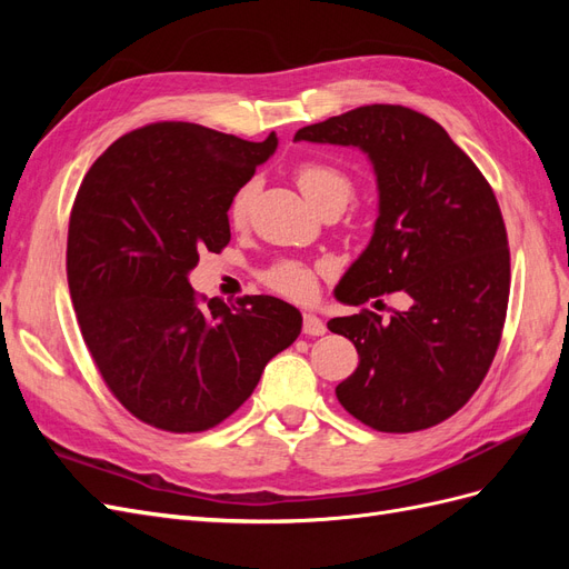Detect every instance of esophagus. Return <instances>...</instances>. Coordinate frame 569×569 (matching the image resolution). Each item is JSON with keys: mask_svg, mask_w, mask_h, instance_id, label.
Returning a JSON list of instances; mask_svg holds the SVG:
<instances>
[{"mask_svg": "<svg viewBox=\"0 0 569 569\" xmlns=\"http://www.w3.org/2000/svg\"><path fill=\"white\" fill-rule=\"evenodd\" d=\"M325 332H327V327H325V322L318 316H313V313H306L303 316V335L306 337H320Z\"/></svg>", "mask_w": 569, "mask_h": 569, "instance_id": "34e87169", "label": "esophagus"}]
</instances>
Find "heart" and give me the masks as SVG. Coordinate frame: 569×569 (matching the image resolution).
I'll return each instance as SVG.
<instances>
[{"label": "heart", "mask_w": 569, "mask_h": 569, "mask_svg": "<svg viewBox=\"0 0 569 569\" xmlns=\"http://www.w3.org/2000/svg\"><path fill=\"white\" fill-rule=\"evenodd\" d=\"M295 178L303 197L311 201L318 211L330 203H337L343 209L353 194L351 178L337 166L322 163V161H306L297 166ZM251 194H253V187L244 184L239 187L237 194L232 197L230 220L234 226H244L247 222ZM261 278L272 291H278V295L287 299L306 301L316 295V270L301 261H278L274 266H270Z\"/></svg>", "instance_id": "1"}]
</instances>
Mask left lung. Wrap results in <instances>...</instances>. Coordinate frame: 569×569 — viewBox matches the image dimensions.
<instances>
[{"instance_id": "obj_1", "label": "left lung", "mask_w": 569, "mask_h": 569, "mask_svg": "<svg viewBox=\"0 0 569 569\" xmlns=\"http://www.w3.org/2000/svg\"><path fill=\"white\" fill-rule=\"evenodd\" d=\"M295 140L358 147L377 176L372 239L335 297L360 306L403 291L410 301L389 320L363 308L327 322L360 356L339 403L377 432L443 422L487 377L506 322L510 249L491 184L437 120L406 107H358Z\"/></svg>"}]
</instances>
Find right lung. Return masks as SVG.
Masks as SVG:
<instances>
[{"label": "right lung", "mask_w": 569, "mask_h": 569, "mask_svg": "<svg viewBox=\"0 0 569 569\" xmlns=\"http://www.w3.org/2000/svg\"><path fill=\"white\" fill-rule=\"evenodd\" d=\"M274 149V132L247 142L163 120L116 140L78 189L66 272L82 339L116 399L163 432L230 418L301 335L282 299L206 301L187 280L199 253L228 247L232 197Z\"/></svg>", "instance_id": "add662e5"}]
</instances>
